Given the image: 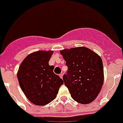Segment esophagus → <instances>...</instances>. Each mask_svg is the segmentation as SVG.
Listing matches in <instances>:
<instances>
[{
    "label": "esophagus",
    "instance_id": "esophagus-1",
    "mask_svg": "<svg viewBox=\"0 0 123 123\" xmlns=\"http://www.w3.org/2000/svg\"><path fill=\"white\" fill-rule=\"evenodd\" d=\"M59 77H61L62 79V78H63V75H62V73H61V74H60Z\"/></svg>",
    "mask_w": 123,
    "mask_h": 123
}]
</instances>
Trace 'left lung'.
Returning a JSON list of instances; mask_svg holds the SVG:
<instances>
[{
    "instance_id": "obj_1",
    "label": "left lung",
    "mask_w": 123,
    "mask_h": 123,
    "mask_svg": "<svg viewBox=\"0 0 123 123\" xmlns=\"http://www.w3.org/2000/svg\"><path fill=\"white\" fill-rule=\"evenodd\" d=\"M60 53L68 68L63 80L71 98L81 104L91 103L99 93L104 81L100 56L84 46L64 49Z\"/></svg>"
}]
</instances>
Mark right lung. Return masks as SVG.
I'll return each mask as SVG.
<instances>
[{"instance_id":"right-lung-1","label":"right lung","mask_w":123,"mask_h":123,"mask_svg":"<svg viewBox=\"0 0 123 123\" xmlns=\"http://www.w3.org/2000/svg\"><path fill=\"white\" fill-rule=\"evenodd\" d=\"M53 51L39 50L30 54L20 64L18 82L22 91L31 103L43 106L57 96L63 80L54 73V66L48 62Z\"/></svg>"}]
</instances>
